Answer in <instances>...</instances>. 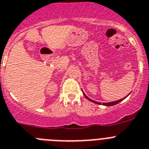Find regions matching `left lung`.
<instances>
[{"mask_svg": "<svg viewBox=\"0 0 149 149\" xmlns=\"http://www.w3.org/2000/svg\"><path fill=\"white\" fill-rule=\"evenodd\" d=\"M82 92H83V91H82ZM83 94H84V96H85V97H86V99H88V100H89V101L95 103V104H102V105H105V106H113V105H114V104H118V103H119V102H121V101H123V100H125V98H126L127 96H129L130 93L127 96H125V97L123 98V99H121V100H117V101H113V102H103V103H101V102H96V101H94V100H91V99H90L89 97H88V96H87L86 95H85V93H84V92H83Z\"/></svg>", "mask_w": 149, "mask_h": 149, "instance_id": "left-lung-1", "label": "left lung"}]
</instances>
